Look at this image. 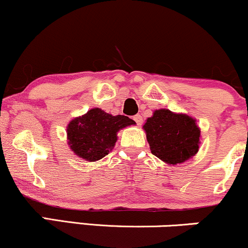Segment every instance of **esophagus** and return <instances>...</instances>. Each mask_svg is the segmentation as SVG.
Instances as JSON below:
<instances>
[{
    "mask_svg": "<svg viewBox=\"0 0 248 248\" xmlns=\"http://www.w3.org/2000/svg\"><path fill=\"white\" fill-rule=\"evenodd\" d=\"M133 119H134V121L138 124V126H140V124H142V122H143V119H142V116L140 114H136Z\"/></svg>",
    "mask_w": 248,
    "mask_h": 248,
    "instance_id": "1",
    "label": "esophagus"
}]
</instances>
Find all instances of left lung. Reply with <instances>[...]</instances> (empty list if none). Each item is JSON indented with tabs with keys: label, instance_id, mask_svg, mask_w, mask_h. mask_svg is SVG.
<instances>
[{
	"label": "left lung",
	"instance_id": "obj_1",
	"mask_svg": "<svg viewBox=\"0 0 248 248\" xmlns=\"http://www.w3.org/2000/svg\"><path fill=\"white\" fill-rule=\"evenodd\" d=\"M143 129L153 155L168 164L183 163L198 153L201 129L191 116L157 109Z\"/></svg>",
	"mask_w": 248,
	"mask_h": 248
}]
</instances>
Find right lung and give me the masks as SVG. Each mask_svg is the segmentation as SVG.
<instances>
[{
	"instance_id": "1",
	"label": "right lung",
	"mask_w": 248,
	"mask_h": 248,
	"mask_svg": "<svg viewBox=\"0 0 248 248\" xmlns=\"http://www.w3.org/2000/svg\"><path fill=\"white\" fill-rule=\"evenodd\" d=\"M132 124L135 121L128 116H113L100 108H92L67 124L69 146L80 158L90 162L101 160L114 148L119 130Z\"/></svg>"
}]
</instances>
